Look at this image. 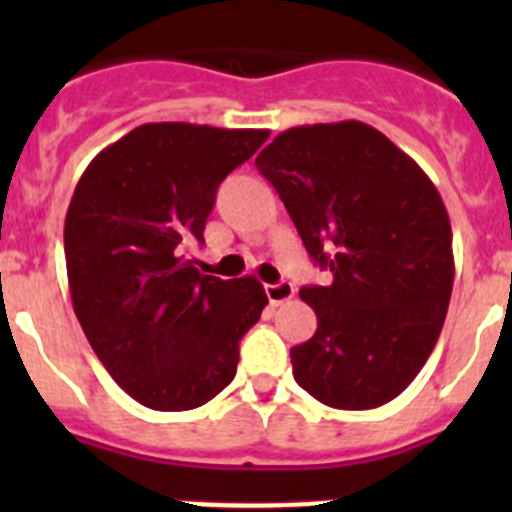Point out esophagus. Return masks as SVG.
<instances>
[{
	"instance_id": "1",
	"label": "esophagus",
	"mask_w": 512,
	"mask_h": 512,
	"mask_svg": "<svg viewBox=\"0 0 512 512\" xmlns=\"http://www.w3.org/2000/svg\"><path fill=\"white\" fill-rule=\"evenodd\" d=\"M264 289L271 305H282V302H289L292 297H295V284H289V282L266 284Z\"/></svg>"
}]
</instances>
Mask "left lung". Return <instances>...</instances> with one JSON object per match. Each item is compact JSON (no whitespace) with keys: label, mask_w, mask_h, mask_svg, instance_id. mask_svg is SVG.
Segmentation results:
<instances>
[{"label":"left lung","mask_w":512,"mask_h":512,"mask_svg":"<svg viewBox=\"0 0 512 512\" xmlns=\"http://www.w3.org/2000/svg\"><path fill=\"white\" fill-rule=\"evenodd\" d=\"M328 287H302L318 315L289 351L302 390L328 408L395 400L441 336L451 287L449 212L413 158L359 120L289 128L256 156Z\"/></svg>","instance_id":"left-lung-1"}]
</instances>
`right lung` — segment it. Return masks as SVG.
Masks as SVG:
<instances>
[{
    "label": "right lung",
    "instance_id": "add662e5",
    "mask_svg": "<svg viewBox=\"0 0 512 512\" xmlns=\"http://www.w3.org/2000/svg\"><path fill=\"white\" fill-rule=\"evenodd\" d=\"M266 138L148 122L99 151L76 184L63 225L74 312L104 369L146 408L192 410L223 392L269 305L256 277H210L187 259L220 182Z\"/></svg>",
    "mask_w": 512,
    "mask_h": 512
}]
</instances>
